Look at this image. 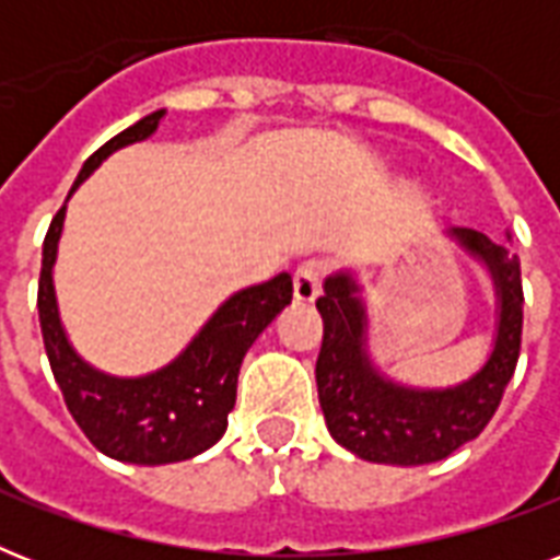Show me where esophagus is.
<instances>
[{"label": "esophagus", "mask_w": 560, "mask_h": 560, "mask_svg": "<svg viewBox=\"0 0 560 560\" xmlns=\"http://www.w3.org/2000/svg\"><path fill=\"white\" fill-rule=\"evenodd\" d=\"M325 270L328 267L319 258H307V261L299 264L296 272H293V296H296V302H314L319 296Z\"/></svg>", "instance_id": "esophagus-1"}]
</instances>
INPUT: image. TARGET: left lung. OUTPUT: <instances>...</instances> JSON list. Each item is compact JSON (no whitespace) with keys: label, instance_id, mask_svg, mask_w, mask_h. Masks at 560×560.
I'll return each mask as SVG.
<instances>
[{"label":"left lung","instance_id":"obj_1","mask_svg":"<svg viewBox=\"0 0 560 560\" xmlns=\"http://www.w3.org/2000/svg\"><path fill=\"white\" fill-rule=\"evenodd\" d=\"M453 235L488 264L500 296L494 351L468 383L421 392L383 381L363 351L366 314L354 296L358 284L351 276H331L325 293L316 299L325 323L323 349L316 358L319 407L334 439L360 459L427 465L451 456L486 430L517 369L523 337L521 261L482 232L453 229Z\"/></svg>","mask_w":560,"mask_h":560}]
</instances>
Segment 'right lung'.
I'll return each mask as SVG.
<instances>
[{"mask_svg": "<svg viewBox=\"0 0 560 560\" xmlns=\"http://www.w3.org/2000/svg\"><path fill=\"white\" fill-rule=\"evenodd\" d=\"M160 118L162 109H156L133 127L113 136L107 144H101L83 162L72 191L109 153L148 139L160 125ZM63 214L66 206H60L43 241L37 311L48 363L72 418L101 453L118 462L168 465L209 451L226 433L244 354L255 337L284 311V305H290L293 279L288 272H279L276 279L226 299L171 366L133 381L109 377L86 366L60 328L51 267L57 258V241L63 232Z\"/></svg>", "mask_w": 560, "mask_h": 560, "instance_id": "obj_1", "label": "right lung"}]
</instances>
